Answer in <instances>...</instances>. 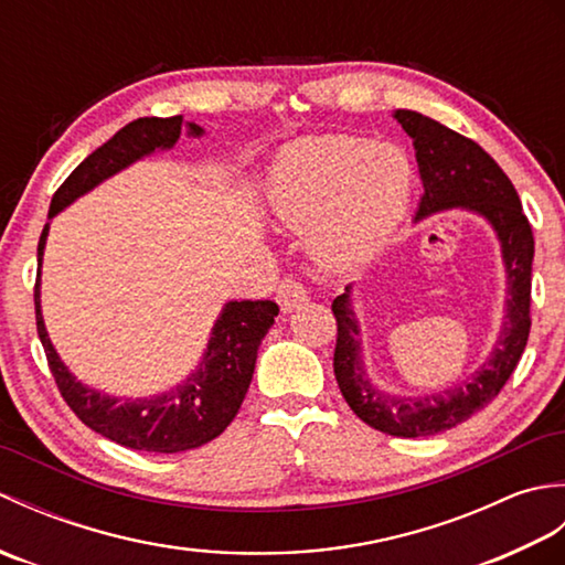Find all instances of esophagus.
<instances>
[{
    "instance_id": "obj_1",
    "label": "esophagus",
    "mask_w": 565,
    "mask_h": 565,
    "mask_svg": "<svg viewBox=\"0 0 565 565\" xmlns=\"http://www.w3.org/2000/svg\"><path fill=\"white\" fill-rule=\"evenodd\" d=\"M276 301H279L284 313H291V310L306 306L308 301V289L296 279H284L276 289Z\"/></svg>"
}]
</instances>
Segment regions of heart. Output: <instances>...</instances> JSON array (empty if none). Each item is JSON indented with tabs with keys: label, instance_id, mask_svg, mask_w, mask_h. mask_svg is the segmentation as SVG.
Masks as SVG:
<instances>
[{
	"label": "heart",
	"instance_id": "heart-1",
	"mask_svg": "<svg viewBox=\"0 0 565 565\" xmlns=\"http://www.w3.org/2000/svg\"><path fill=\"white\" fill-rule=\"evenodd\" d=\"M413 160L398 146L330 134L286 146L269 170L267 206L308 245L322 267L369 262L398 231L413 201Z\"/></svg>",
	"mask_w": 565,
	"mask_h": 565
}]
</instances>
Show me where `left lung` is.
I'll list each match as a JSON object with an SVG mask.
<instances>
[{
    "mask_svg": "<svg viewBox=\"0 0 565 565\" xmlns=\"http://www.w3.org/2000/svg\"><path fill=\"white\" fill-rule=\"evenodd\" d=\"M413 138L425 194L419 199L415 223L441 211H468L483 218L500 243L505 267V316L493 352L466 381L427 395H395L369 376L364 364L362 326L354 313V286L350 284L332 301L338 318L334 344V379L354 415L391 437H431L466 423L495 398L518 366L530 338V294L534 235L518 191L498 162L451 128L431 118L398 109L393 114Z\"/></svg>",
    "mask_w": 565,
    "mask_h": 565,
    "instance_id": "1",
    "label": "left lung"
}]
</instances>
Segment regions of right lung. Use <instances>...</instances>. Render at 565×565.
Masks as SVG:
<instances>
[{"label": "right lung", "mask_w": 565, "mask_h": 565, "mask_svg": "<svg viewBox=\"0 0 565 565\" xmlns=\"http://www.w3.org/2000/svg\"><path fill=\"white\" fill-rule=\"evenodd\" d=\"M184 130L191 138L203 136L199 124L184 121L182 116L138 118L124 126L109 142L77 164L55 191L39 239V279L33 294L35 326L57 388L84 425L136 451L177 454L196 449L233 423L255 374L257 350L274 326V318L279 316V306L274 301H227L213 322L201 362L184 381L146 398H118L77 381L47 338L41 310V264L51 221L60 211L134 162L172 150Z\"/></svg>", "instance_id": "right-lung-1"}]
</instances>
